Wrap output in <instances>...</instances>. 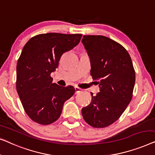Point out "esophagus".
Wrapping results in <instances>:
<instances>
[{
  "instance_id": "esophagus-1",
  "label": "esophagus",
  "mask_w": 155,
  "mask_h": 155,
  "mask_svg": "<svg viewBox=\"0 0 155 155\" xmlns=\"http://www.w3.org/2000/svg\"><path fill=\"white\" fill-rule=\"evenodd\" d=\"M81 91H82L81 88H80L79 87H78V86H75V93H78L81 92Z\"/></svg>"
}]
</instances>
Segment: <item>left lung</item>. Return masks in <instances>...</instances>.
Segmentation results:
<instances>
[{"mask_svg":"<svg viewBox=\"0 0 155 155\" xmlns=\"http://www.w3.org/2000/svg\"><path fill=\"white\" fill-rule=\"evenodd\" d=\"M82 43L90 58L91 75L99 79L100 92L82 108L89 125L104 128L116 121L133 97L136 73L131 58L121 44L104 36H84Z\"/></svg>","mask_w":155,"mask_h":155,"instance_id":"8db88e82","label":"left lung"}]
</instances>
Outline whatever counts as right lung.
<instances>
[{"label":"right lung","instance_id":"obj_1","mask_svg":"<svg viewBox=\"0 0 155 155\" xmlns=\"http://www.w3.org/2000/svg\"><path fill=\"white\" fill-rule=\"evenodd\" d=\"M82 34L48 33L36 35L24 46L17 61L16 88L30 119L48 125L60 117L63 104L74 94L73 86L54 83L51 74L61 56L79 43Z\"/></svg>","mask_w":155,"mask_h":155}]
</instances>
